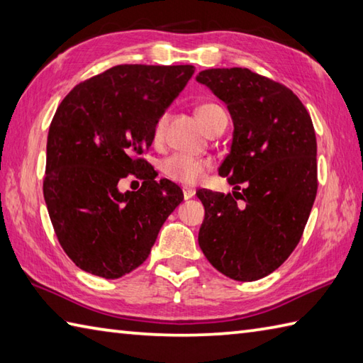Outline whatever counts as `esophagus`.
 <instances>
[{"mask_svg":"<svg viewBox=\"0 0 363 363\" xmlns=\"http://www.w3.org/2000/svg\"><path fill=\"white\" fill-rule=\"evenodd\" d=\"M194 194H196V189H194V188L183 186V197L186 199V201H188V199H191L192 196H194Z\"/></svg>","mask_w":363,"mask_h":363,"instance_id":"esophagus-1","label":"esophagus"}]
</instances>
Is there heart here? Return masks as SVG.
<instances>
[{
    "instance_id": "1",
    "label": "heart",
    "mask_w": 363,
    "mask_h": 363,
    "mask_svg": "<svg viewBox=\"0 0 363 363\" xmlns=\"http://www.w3.org/2000/svg\"><path fill=\"white\" fill-rule=\"evenodd\" d=\"M196 114L206 131L214 130L218 125L227 121L224 109L218 105H214V103H203V105H201L196 109ZM164 123H166V116H161L153 130L155 143H160L162 139ZM210 167H211L210 160L191 157V155H184V153H174L171 157H167L166 160L161 161V172L164 174L167 179L179 183H184V184H196Z\"/></svg>"
}]
</instances>
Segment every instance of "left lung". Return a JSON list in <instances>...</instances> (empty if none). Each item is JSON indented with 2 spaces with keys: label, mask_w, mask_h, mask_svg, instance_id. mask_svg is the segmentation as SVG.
Instances as JSON below:
<instances>
[{
  "label": "left lung",
  "mask_w": 363,
  "mask_h": 363,
  "mask_svg": "<svg viewBox=\"0 0 363 363\" xmlns=\"http://www.w3.org/2000/svg\"><path fill=\"white\" fill-rule=\"evenodd\" d=\"M196 79L225 103L235 128L219 167L235 191L197 192L199 246L224 276L252 282L276 271L304 232L318 189L315 128L293 91L249 69H208Z\"/></svg>",
  "instance_id": "1"
}]
</instances>
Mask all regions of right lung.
I'll return each mask as SVG.
<instances>
[{
	"instance_id": "obj_1",
	"label": "right lung",
	"mask_w": 363,
	"mask_h": 363,
	"mask_svg": "<svg viewBox=\"0 0 363 363\" xmlns=\"http://www.w3.org/2000/svg\"><path fill=\"white\" fill-rule=\"evenodd\" d=\"M194 73L192 65L122 64L77 84L51 121L43 197L57 241L79 269L119 279L143 264L183 201L143 155ZM143 180L125 195L116 184Z\"/></svg>"
}]
</instances>
